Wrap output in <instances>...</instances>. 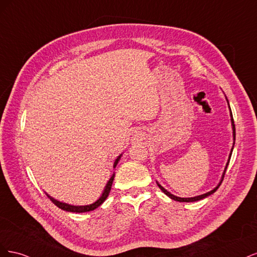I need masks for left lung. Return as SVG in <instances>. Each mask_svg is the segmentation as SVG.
Returning a JSON list of instances; mask_svg holds the SVG:
<instances>
[{
	"mask_svg": "<svg viewBox=\"0 0 257 257\" xmlns=\"http://www.w3.org/2000/svg\"><path fill=\"white\" fill-rule=\"evenodd\" d=\"M226 100H227V98H226ZM227 103H228V100H227ZM228 107H229V103H228ZM229 109H230V107H229ZM230 121H231V126H232V136H234V144H232V148H231L230 153H229V158H228V161H227V164H226V166H225L224 173H223V175H222V179H221L220 183L217 184V186H215V188H214L213 190L210 191V192H207V193L203 194V195H198V196H195V197H190V198H182V197H178V196H175V195H173L172 193H169L167 190H165L164 188H163V186H162V185H161L159 182H157V183H158V185H159V188L162 190V192H163V193H165L168 197H170V198L174 199V200H177V201H181V203H191V201H197V200H200V199H204V198H206L207 196L211 195V194H213V193H214V192H215L217 189H219V186L221 185V183H222V181H223V178H224L225 172H226V168H227V166H228V163H229V160H230V157H231V153H232V149H234V145H235V138H236V130H235V123H234V119H232V113H231V111H230Z\"/></svg>",
	"mask_w": 257,
	"mask_h": 257,
	"instance_id": "left-lung-1",
	"label": "left lung"
}]
</instances>
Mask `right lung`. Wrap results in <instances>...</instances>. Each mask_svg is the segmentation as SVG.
Segmentation results:
<instances>
[{"instance_id":"obj_1","label":"right lung","mask_w":257,"mask_h":257,"mask_svg":"<svg viewBox=\"0 0 257 257\" xmlns=\"http://www.w3.org/2000/svg\"><path fill=\"white\" fill-rule=\"evenodd\" d=\"M121 155L120 154L118 158L115 159L114 163H113V168L116 166V164H118V162L120 161L121 159ZM113 179H114V174L111 176V178L109 179V181L107 182L105 189H104V192L102 195H100V197L95 201V203H93L91 205H87V206H73V205H68V204H65V203H62V201H59L57 199H54L53 197L49 196L47 194V196L50 198V200L52 201V203L56 205L57 207H59L60 209L62 210H65V211H68V212H78V213H81V212H88V211H92V210L96 209L97 207H99L100 205H102L104 201L106 200V198L108 197V195H109L110 193V190H111V185H112V182H113Z\"/></svg>"}]
</instances>
